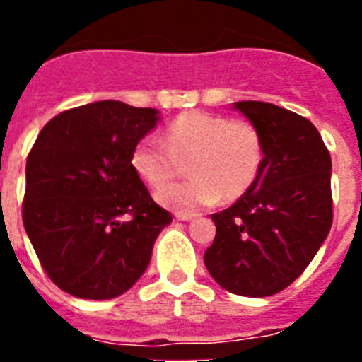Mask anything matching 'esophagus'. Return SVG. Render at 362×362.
<instances>
[{
  "mask_svg": "<svg viewBox=\"0 0 362 362\" xmlns=\"http://www.w3.org/2000/svg\"><path fill=\"white\" fill-rule=\"evenodd\" d=\"M194 217H196V214H185V212L175 214V219L177 221H192Z\"/></svg>",
  "mask_w": 362,
  "mask_h": 362,
  "instance_id": "1",
  "label": "esophagus"
}]
</instances>
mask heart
Returning a JSON list of instances; mask_svg holds the SVG:
<instances>
[{
	"label": "heart",
	"mask_w": 362,
	"mask_h": 362,
	"mask_svg": "<svg viewBox=\"0 0 362 362\" xmlns=\"http://www.w3.org/2000/svg\"><path fill=\"white\" fill-rule=\"evenodd\" d=\"M263 161V141L248 121L190 110L163 134L136 143L130 163L148 187L160 188L187 166L191 179L161 189L156 199L170 210L196 212L221 201L232 203L250 190Z\"/></svg>",
	"instance_id": "obj_1"
}]
</instances>
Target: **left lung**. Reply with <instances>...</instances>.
Returning <instances> with one entry per match:
<instances>
[{
  "label": "left lung",
  "instance_id": "obj_1",
  "mask_svg": "<svg viewBox=\"0 0 362 362\" xmlns=\"http://www.w3.org/2000/svg\"><path fill=\"white\" fill-rule=\"evenodd\" d=\"M257 129L263 161L254 185L212 214L216 238L204 267L238 296L268 297L305 272L332 228V159L319 130L263 101L233 103Z\"/></svg>",
  "mask_w": 362,
  "mask_h": 362
}]
</instances>
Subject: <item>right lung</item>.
Masks as SVG:
<instances>
[{
  "label": "right lung",
  "mask_w": 362,
  "mask_h": 362,
  "mask_svg": "<svg viewBox=\"0 0 362 362\" xmlns=\"http://www.w3.org/2000/svg\"><path fill=\"white\" fill-rule=\"evenodd\" d=\"M156 108L95 101L57 114L27 158L23 225L63 292L114 299L134 286L172 216L150 197L130 156Z\"/></svg>",
  "instance_id": "add662e5"
}]
</instances>
